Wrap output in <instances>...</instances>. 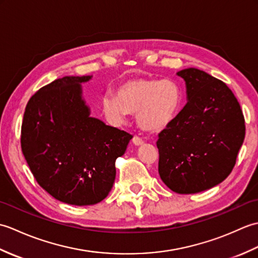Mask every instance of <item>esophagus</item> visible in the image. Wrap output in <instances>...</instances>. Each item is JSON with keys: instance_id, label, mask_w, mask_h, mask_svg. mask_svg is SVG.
I'll use <instances>...</instances> for the list:
<instances>
[{"instance_id": "1", "label": "esophagus", "mask_w": 258, "mask_h": 258, "mask_svg": "<svg viewBox=\"0 0 258 258\" xmlns=\"http://www.w3.org/2000/svg\"><path fill=\"white\" fill-rule=\"evenodd\" d=\"M132 141H133V143H134L135 145H142V144L144 143L143 139L140 138L139 135H134V136H133V140H132Z\"/></svg>"}]
</instances>
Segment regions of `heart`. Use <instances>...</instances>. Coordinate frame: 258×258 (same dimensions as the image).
Returning a JSON list of instances; mask_svg holds the SVG:
<instances>
[{"label": "heart", "instance_id": "b5f03b06", "mask_svg": "<svg viewBox=\"0 0 258 258\" xmlns=\"http://www.w3.org/2000/svg\"><path fill=\"white\" fill-rule=\"evenodd\" d=\"M180 100L182 93L172 80L136 79L119 85L116 96H104L102 106L106 116L114 122H123L128 113L138 114L142 127L158 132L176 116Z\"/></svg>", "mask_w": 258, "mask_h": 258}]
</instances>
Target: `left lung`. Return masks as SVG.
I'll return each mask as SVG.
<instances>
[{
  "label": "left lung",
  "instance_id": "left-lung-1",
  "mask_svg": "<svg viewBox=\"0 0 258 258\" xmlns=\"http://www.w3.org/2000/svg\"><path fill=\"white\" fill-rule=\"evenodd\" d=\"M177 75L186 82L188 101L158 134V173L175 193L194 194L231 174L245 139V119L223 81L194 68Z\"/></svg>",
  "mask_w": 258,
  "mask_h": 258
}]
</instances>
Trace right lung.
<instances>
[{
  "label": "right lung",
  "instance_id": "add662e5",
  "mask_svg": "<svg viewBox=\"0 0 258 258\" xmlns=\"http://www.w3.org/2000/svg\"><path fill=\"white\" fill-rule=\"evenodd\" d=\"M90 79L64 76L43 86L27 103L21 127L22 153L38 185L78 206L108 195L115 161L133 138L90 116L80 85Z\"/></svg>",
  "mask_w": 258,
  "mask_h": 258
}]
</instances>
